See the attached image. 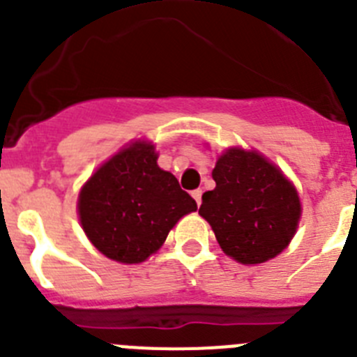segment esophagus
Returning a JSON list of instances; mask_svg holds the SVG:
<instances>
[{"label": "esophagus", "mask_w": 357, "mask_h": 357, "mask_svg": "<svg viewBox=\"0 0 357 357\" xmlns=\"http://www.w3.org/2000/svg\"><path fill=\"white\" fill-rule=\"evenodd\" d=\"M192 197L195 199V202H197V206H201V202H202V190H201V188L194 190V192H192Z\"/></svg>", "instance_id": "esophagus-1"}]
</instances>
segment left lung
<instances>
[{
	"label": "left lung",
	"instance_id": "left-lung-1",
	"mask_svg": "<svg viewBox=\"0 0 357 357\" xmlns=\"http://www.w3.org/2000/svg\"><path fill=\"white\" fill-rule=\"evenodd\" d=\"M216 186L202 195L208 220L225 254L241 264H261L289 245L301 204L291 181L255 151L229 149L213 169Z\"/></svg>",
	"mask_w": 357,
	"mask_h": 357
}]
</instances>
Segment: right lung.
<instances>
[{
    "instance_id": "right-lung-1",
    "label": "right lung",
    "mask_w": 357,
    "mask_h": 357,
    "mask_svg": "<svg viewBox=\"0 0 357 357\" xmlns=\"http://www.w3.org/2000/svg\"><path fill=\"white\" fill-rule=\"evenodd\" d=\"M156 158L151 144L135 142L103 163L81 190L82 229L112 261H146L176 222L197 209V202L171 172L156 165Z\"/></svg>"
}]
</instances>
